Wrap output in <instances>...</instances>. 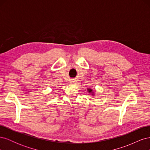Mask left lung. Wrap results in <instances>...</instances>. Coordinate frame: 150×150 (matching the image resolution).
I'll return each instance as SVG.
<instances>
[{
    "instance_id": "1",
    "label": "left lung",
    "mask_w": 150,
    "mask_h": 150,
    "mask_svg": "<svg viewBox=\"0 0 150 150\" xmlns=\"http://www.w3.org/2000/svg\"><path fill=\"white\" fill-rule=\"evenodd\" d=\"M92 91H93V90H92L91 89H88V91H89V93H91Z\"/></svg>"
}]
</instances>
